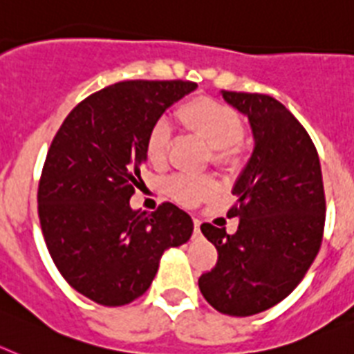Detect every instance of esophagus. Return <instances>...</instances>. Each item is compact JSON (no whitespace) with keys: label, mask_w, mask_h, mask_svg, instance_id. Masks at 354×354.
Instances as JSON below:
<instances>
[{"label":"esophagus","mask_w":354,"mask_h":354,"mask_svg":"<svg viewBox=\"0 0 354 354\" xmlns=\"http://www.w3.org/2000/svg\"><path fill=\"white\" fill-rule=\"evenodd\" d=\"M199 226H201V221L194 219V233H196V235H199Z\"/></svg>","instance_id":"esophagus-1"}]
</instances>
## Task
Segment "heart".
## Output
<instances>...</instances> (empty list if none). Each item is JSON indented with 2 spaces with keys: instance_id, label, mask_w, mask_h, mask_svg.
<instances>
[{
  "instance_id": "heart-1",
  "label": "heart",
  "mask_w": 354,
  "mask_h": 354,
  "mask_svg": "<svg viewBox=\"0 0 354 354\" xmlns=\"http://www.w3.org/2000/svg\"><path fill=\"white\" fill-rule=\"evenodd\" d=\"M178 119L189 131L201 137L210 146V160L221 171H233L244 162V121L232 106L212 97H194L180 104ZM169 128L164 122H155L144 139V155L153 165H162L167 158ZM215 183L210 176L178 174L165 181L169 198L194 207L199 201L214 194Z\"/></svg>"
}]
</instances>
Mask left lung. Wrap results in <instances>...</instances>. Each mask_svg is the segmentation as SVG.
Masks as SVG:
<instances>
[{"mask_svg": "<svg viewBox=\"0 0 354 354\" xmlns=\"http://www.w3.org/2000/svg\"><path fill=\"white\" fill-rule=\"evenodd\" d=\"M223 97L248 115L254 149L233 187L236 203L228 217L241 219L236 232L201 224L219 257L198 283L217 312L250 317L283 301L317 257L324 185L310 135L278 100L232 91Z\"/></svg>", "mask_w": 354, "mask_h": 354, "instance_id": "8db88e82", "label": "left lung"}]
</instances>
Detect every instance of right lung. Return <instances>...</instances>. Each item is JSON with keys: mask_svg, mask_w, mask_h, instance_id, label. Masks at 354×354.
Listing matches in <instances>:
<instances>
[{"mask_svg": "<svg viewBox=\"0 0 354 354\" xmlns=\"http://www.w3.org/2000/svg\"><path fill=\"white\" fill-rule=\"evenodd\" d=\"M198 85L131 80L94 92L71 110L46 155L39 219L67 283L103 306H124L149 288L165 250L185 244L194 224L162 203L131 210L146 160L144 139L160 115Z\"/></svg>", "mask_w": 354, "mask_h": 354, "instance_id": "add662e5", "label": "right lung"}]
</instances>
